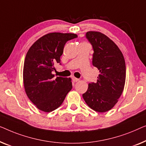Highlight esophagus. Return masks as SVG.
Instances as JSON below:
<instances>
[{
    "instance_id": "34e87169",
    "label": "esophagus",
    "mask_w": 146,
    "mask_h": 146,
    "mask_svg": "<svg viewBox=\"0 0 146 146\" xmlns=\"http://www.w3.org/2000/svg\"><path fill=\"white\" fill-rule=\"evenodd\" d=\"M72 80H73V82H77V81H79V79H77V78H75V77H72Z\"/></svg>"
}]
</instances>
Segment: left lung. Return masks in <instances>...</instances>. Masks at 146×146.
<instances>
[{"instance_id": "left-lung-1", "label": "left lung", "mask_w": 146, "mask_h": 146, "mask_svg": "<svg viewBox=\"0 0 146 146\" xmlns=\"http://www.w3.org/2000/svg\"><path fill=\"white\" fill-rule=\"evenodd\" d=\"M93 49V65L99 70L96 83L89 84L83 97L88 106L98 112L108 111L117 103L124 90L126 64L118 47L99 32L86 33Z\"/></svg>"}]
</instances>
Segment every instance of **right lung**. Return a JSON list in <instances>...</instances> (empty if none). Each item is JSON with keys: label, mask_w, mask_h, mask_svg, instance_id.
I'll return each mask as SVG.
<instances>
[{"label": "right lung", "mask_w": 146, "mask_h": 146, "mask_svg": "<svg viewBox=\"0 0 146 146\" xmlns=\"http://www.w3.org/2000/svg\"><path fill=\"white\" fill-rule=\"evenodd\" d=\"M77 38L75 34L50 33L38 39L26 53L23 69L24 85L29 99L42 111L50 112L63 103L72 89L71 78L53 74L60 63L65 44Z\"/></svg>", "instance_id": "obj_1"}]
</instances>
